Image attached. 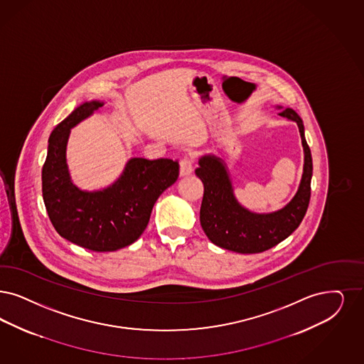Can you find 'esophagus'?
<instances>
[{
	"instance_id": "obj_1",
	"label": "esophagus",
	"mask_w": 364,
	"mask_h": 364,
	"mask_svg": "<svg viewBox=\"0 0 364 364\" xmlns=\"http://www.w3.org/2000/svg\"><path fill=\"white\" fill-rule=\"evenodd\" d=\"M193 173V161L191 158L185 156L181 162H179V176H186Z\"/></svg>"
}]
</instances>
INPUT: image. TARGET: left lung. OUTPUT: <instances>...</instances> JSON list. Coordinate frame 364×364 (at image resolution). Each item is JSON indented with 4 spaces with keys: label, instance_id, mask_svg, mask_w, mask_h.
Returning <instances> with one entry per match:
<instances>
[{
    "label": "left lung",
    "instance_id": "1",
    "mask_svg": "<svg viewBox=\"0 0 364 364\" xmlns=\"http://www.w3.org/2000/svg\"><path fill=\"white\" fill-rule=\"evenodd\" d=\"M281 109L279 116L296 122L304 147V173L293 200L271 213H255L244 208L233 193L225 161L213 154L198 159L196 176L203 183L200 221L210 242L233 252L257 254L289 237L308 210L313 163L305 139L304 122L293 109Z\"/></svg>",
    "mask_w": 364,
    "mask_h": 364
}]
</instances>
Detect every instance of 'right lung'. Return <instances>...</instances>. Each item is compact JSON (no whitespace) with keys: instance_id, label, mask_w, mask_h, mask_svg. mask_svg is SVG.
<instances>
[{"instance_id":"obj_1","label":"right lung","mask_w":364,"mask_h":364,"mask_svg":"<svg viewBox=\"0 0 364 364\" xmlns=\"http://www.w3.org/2000/svg\"><path fill=\"white\" fill-rule=\"evenodd\" d=\"M104 105L87 101L55 127L41 171L43 200L56 232L68 242L95 252H110L136 242L147 228L159 196L179 176L173 159L131 158L108 188L87 191L73 183L68 161L71 128Z\"/></svg>"}]
</instances>
